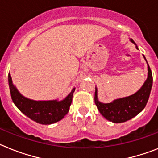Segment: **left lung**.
<instances>
[{"label": "left lung", "mask_w": 158, "mask_h": 158, "mask_svg": "<svg viewBox=\"0 0 158 158\" xmlns=\"http://www.w3.org/2000/svg\"><path fill=\"white\" fill-rule=\"evenodd\" d=\"M134 43L133 40H130ZM138 49V47L136 46ZM153 84V75L148 64V78L143 87L138 92L127 98L114 100L111 103H102L97 99V90L94 93V102L101 114L107 120L121 123L133 118L142 111L149 100Z\"/></svg>", "instance_id": "8db88e82"}]
</instances>
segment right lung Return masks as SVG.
Returning <instances> with one entry per match:
<instances>
[{"label": "right lung", "mask_w": 158, "mask_h": 158, "mask_svg": "<svg viewBox=\"0 0 158 158\" xmlns=\"http://www.w3.org/2000/svg\"><path fill=\"white\" fill-rule=\"evenodd\" d=\"M9 85L13 102L23 114L31 120L44 125H49L64 118L69 111L75 88L63 101H34L22 96L13 86L10 74Z\"/></svg>", "instance_id": "right-lung-1"}]
</instances>
